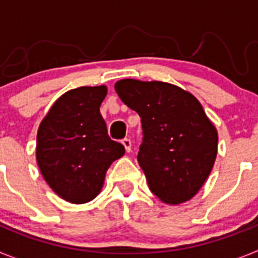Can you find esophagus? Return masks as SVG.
<instances>
[{
	"label": "esophagus",
	"mask_w": 258,
	"mask_h": 258,
	"mask_svg": "<svg viewBox=\"0 0 258 258\" xmlns=\"http://www.w3.org/2000/svg\"><path fill=\"white\" fill-rule=\"evenodd\" d=\"M122 145H124V147H125V151L131 152L132 142H131V140H129V138H125V140H122Z\"/></svg>",
	"instance_id": "34e87169"
}]
</instances>
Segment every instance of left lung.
<instances>
[{
    "mask_svg": "<svg viewBox=\"0 0 258 258\" xmlns=\"http://www.w3.org/2000/svg\"><path fill=\"white\" fill-rule=\"evenodd\" d=\"M115 90L141 117L143 142L138 163L161 202L192 199L217 156V129L191 93L163 81L120 80Z\"/></svg>",
    "mask_w": 258,
    "mask_h": 258,
    "instance_id": "1",
    "label": "left lung"
}]
</instances>
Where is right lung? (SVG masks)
<instances>
[{
    "label": "right lung",
    "mask_w": 258,
    "mask_h": 258,
    "mask_svg": "<svg viewBox=\"0 0 258 258\" xmlns=\"http://www.w3.org/2000/svg\"><path fill=\"white\" fill-rule=\"evenodd\" d=\"M107 86H81L58 98L37 131L36 160L54 192L84 204L101 192L109 165L125 154L108 137L99 107Z\"/></svg>",
    "instance_id": "add662e5"
}]
</instances>
